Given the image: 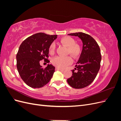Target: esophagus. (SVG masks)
<instances>
[{"label":"esophagus","mask_w":121,"mask_h":121,"mask_svg":"<svg viewBox=\"0 0 121 121\" xmlns=\"http://www.w3.org/2000/svg\"><path fill=\"white\" fill-rule=\"evenodd\" d=\"M56 70H59V71H64L63 69H61L58 68H56Z\"/></svg>","instance_id":"obj_1"}]
</instances>
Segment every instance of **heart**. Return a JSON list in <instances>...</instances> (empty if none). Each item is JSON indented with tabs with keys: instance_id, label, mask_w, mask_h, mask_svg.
<instances>
[{
	"instance_id": "obj_1",
	"label": "heart",
	"mask_w": 121,
	"mask_h": 121,
	"mask_svg": "<svg viewBox=\"0 0 121 121\" xmlns=\"http://www.w3.org/2000/svg\"><path fill=\"white\" fill-rule=\"evenodd\" d=\"M60 42L68 47V52L76 58L77 57L81 52V47L78 44L75 43V40L69 36H65L60 40ZM56 45L54 43H51L49 47L50 53L54 52ZM52 64L58 68L64 69L72 63V59L70 56H56L52 59Z\"/></svg>"
}]
</instances>
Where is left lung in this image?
I'll use <instances>...</instances> for the list:
<instances>
[{
	"mask_svg": "<svg viewBox=\"0 0 121 121\" xmlns=\"http://www.w3.org/2000/svg\"><path fill=\"white\" fill-rule=\"evenodd\" d=\"M77 36L83 43L82 50L75 65L77 71H72V76L67 79L68 84L76 89L85 88L96 78L100 67L101 56L97 43L91 36L82 32L68 34Z\"/></svg>",
	"mask_w": 121,
	"mask_h": 121,
	"instance_id": "obj_1",
	"label": "left lung"
}]
</instances>
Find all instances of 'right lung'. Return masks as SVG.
<instances>
[{
	"mask_svg": "<svg viewBox=\"0 0 121 121\" xmlns=\"http://www.w3.org/2000/svg\"><path fill=\"white\" fill-rule=\"evenodd\" d=\"M57 36L38 33L28 37L21 44L16 56L17 67L21 78L29 86L41 88L52 79L55 67L48 64L43 69L39 62L42 60L50 61L46 58L49 47Z\"/></svg>",
	"mask_w": 121,
	"mask_h": 121,
	"instance_id": "1",
	"label": "right lung"
}]
</instances>
